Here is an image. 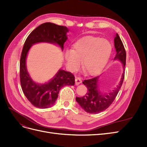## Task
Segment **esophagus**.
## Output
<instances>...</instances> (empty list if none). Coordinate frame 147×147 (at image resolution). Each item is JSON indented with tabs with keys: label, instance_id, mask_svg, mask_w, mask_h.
Instances as JSON below:
<instances>
[{
	"label": "esophagus",
	"instance_id": "1",
	"mask_svg": "<svg viewBox=\"0 0 147 147\" xmlns=\"http://www.w3.org/2000/svg\"><path fill=\"white\" fill-rule=\"evenodd\" d=\"M82 83V79L79 77L75 78V85H78Z\"/></svg>",
	"mask_w": 147,
	"mask_h": 147
}]
</instances>
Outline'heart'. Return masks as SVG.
Masks as SVG:
<instances>
[{
	"instance_id": "b5f03b06",
	"label": "heart",
	"mask_w": 147,
	"mask_h": 147,
	"mask_svg": "<svg viewBox=\"0 0 147 147\" xmlns=\"http://www.w3.org/2000/svg\"><path fill=\"white\" fill-rule=\"evenodd\" d=\"M112 47L110 43L99 37L84 38L73 46L72 50L64 54L66 65L71 70L78 68L82 61V69L87 74L93 75L104 67L110 56Z\"/></svg>"
}]
</instances>
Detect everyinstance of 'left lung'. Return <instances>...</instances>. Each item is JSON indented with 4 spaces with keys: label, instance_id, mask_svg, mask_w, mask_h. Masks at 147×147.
<instances>
[{
    "label": "left lung",
    "instance_id": "obj_1",
    "mask_svg": "<svg viewBox=\"0 0 147 147\" xmlns=\"http://www.w3.org/2000/svg\"><path fill=\"white\" fill-rule=\"evenodd\" d=\"M114 45L116 50V56L114 60H118L123 64V73L118 85L109 92H100L99 87V78L97 76L91 79L84 80L83 82L87 87L88 92L82 97H76V100L81 107L89 113H98L103 112L112 104L121 87L124 78V67L126 65V53L123 42L117 33L114 38Z\"/></svg>",
    "mask_w": 147,
    "mask_h": 147
}]
</instances>
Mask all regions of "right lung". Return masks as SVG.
<instances>
[{"mask_svg":"<svg viewBox=\"0 0 147 147\" xmlns=\"http://www.w3.org/2000/svg\"><path fill=\"white\" fill-rule=\"evenodd\" d=\"M68 32L69 29L65 26L52 23H43L29 35L24 42L20 64L21 85L28 100L37 108L47 109L54 105L61 88L66 85L74 86L75 77L70 72L60 69L48 82L38 83L34 82L26 67L28 52L34 44L42 42L57 45L63 51Z\"/></svg>","mask_w":147,"mask_h":147,"instance_id":"right-lung-1","label":"right lung"}]
</instances>
